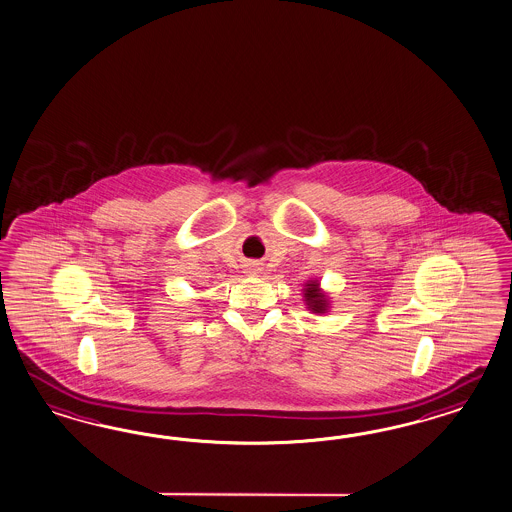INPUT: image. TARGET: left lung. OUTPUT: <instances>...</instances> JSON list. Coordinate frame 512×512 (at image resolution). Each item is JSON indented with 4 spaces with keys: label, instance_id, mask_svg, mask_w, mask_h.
<instances>
[{
    "label": "left lung",
    "instance_id": "obj_1",
    "mask_svg": "<svg viewBox=\"0 0 512 512\" xmlns=\"http://www.w3.org/2000/svg\"><path fill=\"white\" fill-rule=\"evenodd\" d=\"M305 290H307L305 297H307L308 308H312L314 312H325V305L327 303H325L322 293L318 290V284L316 282L307 284Z\"/></svg>",
    "mask_w": 512,
    "mask_h": 512
}]
</instances>
